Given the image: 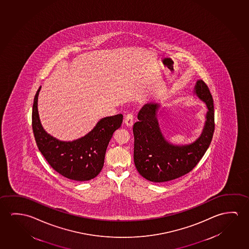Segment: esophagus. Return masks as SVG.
<instances>
[{
	"label": "esophagus",
	"instance_id": "34e87169",
	"mask_svg": "<svg viewBox=\"0 0 249 249\" xmlns=\"http://www.w3.org/2000/svg\"><path fill=\"white\" fill-rule=\"evenodd\" d=\"M124 123H125V124H126L127 126H133V123H134V115H132V114H127L125 119H124Z\"/></svg>",
	"mask_w": 249,
	"mask_h": 249
}]
</instances>
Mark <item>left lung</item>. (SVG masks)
<instances>
[{
	"label": "left lung",
	"mask_w": 249,
	"mask_h": 249,
	"mask_svg": "<svg viewBox=\"0 0 249 249\" xmlns=\"http://www.w3.org/2000/svg\"><path fill=\"white\" fill-rule=\"evenodd\" d=\"M194 94L206 104L208 111L203 132L195 142L173 145L165 138L159 125L157 113L160 105L146 104L134 124V160L139 173L151 182L176 179L191 172L211 145L214 130L213 98L206 84L196 81Z\"/></svg>",
	"instance_id": "obj_1"
}]
</instances>
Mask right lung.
Returning <instances> with one entry per match:
<instances>
[{
	"mask_svg": "<svg viewBox=\"0 0 249 249\" xmlns=\"http://www.w3.org/2000/svg\"><path fill=\"white\" fill-rule=\"evenodd\" d=\"M33 105L32 126L40 153L53 168L69 179L88 181L96 178L104 167L107 145L115 130L123 123L122 114L101 119L84 137L63 142L54 138L43 128L38 111V93Z\"/></svg>",
	"mask_w": 249,
	"mask_h": 249,
	"instance_id": "add662e5",
	"label": "right lung"
}]
</instances>
